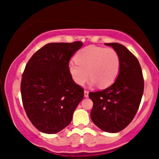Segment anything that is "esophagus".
Segmentation results:
<instances>
[{
  "mask_svg": "<svg viewBox=\"0 0 159 159\" xmlns=\"http://www.w3.org/2000/svg\"><path fill=\"white\" fill-rule=\"evenodd\" d=\"M88 94H89V92L87 91V90H85V91H84V96L88 97Z\"/></svg>",
  "mask_w": 159,
  "mask_h": 159,
  "instance_id": "34e87169",
  "label": "esophagus"
}]
</instances>
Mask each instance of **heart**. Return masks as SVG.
<instances>
[{"label":"heart","mask_w":159,"mask_h":159,"mask_svg":"<svg viewBox=\"0 0 159 159\" xmlns=\"http://www.w3.org/2000/svg\"><path fill=\"white\" fill-rule=\"evenodd\" d=\"M120 57L116 49L88 46L75 55V62L70 63L68 71L77 85L84 86L90 77L92 84L104 88L116 81L120 71Z\"/></svg>","instance_id":"b5f03b06"}]
</instances>
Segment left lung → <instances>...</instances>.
Wrapping results in <instances>:
<instances>
[{
	"instance_id": "obj_1",
	"label": "left lung",
	"mask_w": 159,
	"mask_h": 159,
	"mask_svg": "<svg viewBox=\"0 0 159 159\" xmlns=\"http://www.w3.org/2000/svg\"><path fill=\"white\" fill-rule=\"evenodd\" d=\"M116 49L121 60L120 71L111 86L90 92L93 101L91 118L103 131L116 133L127 127L139 107L144 90V80L138 59L119 43H105Z\"/></svg>"
}]
</instances>
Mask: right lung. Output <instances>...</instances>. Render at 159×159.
<instances>
[{
    "label": "right lung",
    "instance_id": "obj_1",
    "mask_svg": "<svg viewBox=\"0 0 159 159\" xmlns=\"http://www.w3.org/2000/svg\"><path fill=\"white\" fill-rule=\"evenodd\" d=\"M81 41L49 43L32 55L20 83L23 106L36 128L55 134L69 125L84 98V89L72 80L68 65Z\"/></svg>",
    "mask_w": 159,
    "mask_h": 159
}]
</instances>
